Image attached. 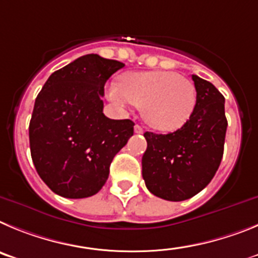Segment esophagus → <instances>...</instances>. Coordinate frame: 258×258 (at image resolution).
Segmentation results:
<instances>
[{"instance_id":"obj_1","label":"esophagus","mask_w":258,"mask_h":258,"mask_svg":"<svg viewBox=\"0 0 258 258\" xmlns=\"http://www.w3.org/2000/svg\"><path fill=\"white\" fill-rule=\"evenodd\" d=\"M135 132H136V134H143L144 128L141 126H139V124H136V126H135Z\"/></svg>"}]
</instances>
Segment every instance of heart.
<instances>
[{"label":"heart","instance_id":"heart-1","mask_svg":"<svg viewBox=\"0 0 258 258\" xmlns=\"http://www.w3.org/2000/svg\"><path fill=\"white\" fill-rule=\"evenodd\" d=\"M110 100L141 109L153 128L172 132L186 123L197 104V90L186 78L168 71L135 72L120 78V86L108 89Z\"/></svg>","mask_w":258,"mask_h":258}]
</instances>
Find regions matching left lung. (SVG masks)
Here are the masks:
<instances>
[{
  "mask_svg": "<svg viewBox=\"0 0 258 258\" xmlns=\"http://www.w3.org/2000/svg\"><path fill=\"white\" fill-rule=\"evenodd\" d=\"M197 104L186 123L167 135L145 132L143 178L152 194L181 202L211 182L224 154L227 120L225 97L215 86L192 74Z\"/></svg>",
  "mask_w": 258,
  "mask_h": 258,
  "instance_id": "8db88e82",
  "label": "left lung"
}]
</instances>
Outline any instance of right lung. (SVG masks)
<instances>
[{
	"label": "right lung",
	"instance_id": "add662e5",
	"mask_svg": "<svg viewBox=\"0 0 258 258\" xmlns=\"http://www.w3.org/2000/svg\"><path fill=\"white\" fill-rule=\"evenodd\" d=\"M123 67L85 55L54 72L39 91L29 123L31 155L39 177L57 196H95L114 155L134 135L132 120L103 113L104 85Z\"/></svg>",
	"mask_w": 258,
	"mask_h": 258
}]
</instances>
